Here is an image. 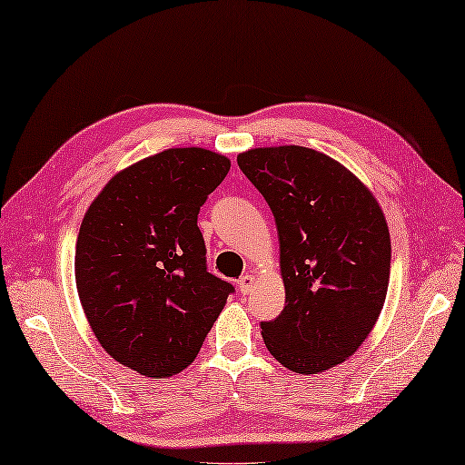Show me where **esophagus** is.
I'll return each mask as SVG.
<instances>
[{"mask_svg":"<svg viewBox=\"0 0 465 465\" xmlns=\"http://www.w3.org/2000/svg\"><path fill=\"white\" fill-rule=\"evenodd\" d=\"M252 287H254V274H242V277L239 279V291L242 292V295H249Z\"/></svg>","mask_w":465,"mask_h":465,"instance_id":"esophagus-1","label":"esophagus"}]
</instances>
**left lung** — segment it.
Wrapping results in <instances>:
<instances>
[{
  "mask_svg": "<svg viewBox=\"0 0 465 465\" xmlns=\"http://www.w3.org/2000/svg\"><path fill=\"white\" fill-rule=\"evenodd\" d=\"M236 163L279 232L285 309L261 323L264 345L291 371H327L361 347L383 309L391 241L381 206L312 148H252Z\"/></svg>",
  "mask_w": 465,
  "mask_h": 465,
  "instance_id": "left-lung-1",
  "label": "left lung"
}]
</instances>
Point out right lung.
Segmentation results:
<instances>
[{
	"instance_id": "obj_1",
	"label": "right lung",
	"mask_w": 465,
	"mask_h": 465,
	"mask_svg": "<svg viewBox=\"0 0 465 465\" xmlns=\"http://www.w3.org/2000/svg\"><path fill=\"white\" fill-rule=\"evenodd\" d=\"M231 170L204 148H168L110 178L84 214L75 287L110 357L164 379L194 361L234 287L206 271L198 211Z\"/></svg>"
}]
</instances>
